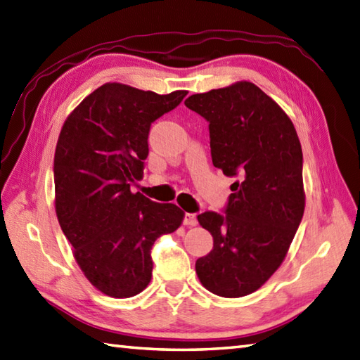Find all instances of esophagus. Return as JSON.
<instances>
[{
  "label": "esophagus",
  "instance_id": "34e87169",
  "mask_svg": "<svg viewBox=\"0 0 360 360\" xmlns=\"http://www.w3.org/2000/svg\"><path fill=\"white\" fill-rule=\"evenodd\" d=\"M183 223L188 226H195L197 225V215L193 212H185V217H183Z\"/></svg>",
  "mask_w": 360,
  "mask_h": 360
}]
</instances>
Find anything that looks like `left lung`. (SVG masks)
<instances>
[{
  "label": "left lung",
  "instance_id": "left-lung-1",
  "mask_svg": "<svg viewBox=\"0 0 360 360\" xmlns=\"http://www.w3.org/2000/svg\"><path fill=\"white\" fill-rule=\"evenodd\" d=\"M185 105L210 123L212 165L236 179L223 212L197 215L214 238L197 276L207 291L242 297L281 266L302 221L300 141L281 106L250 82L191 95Z\"/></svg>",
  "mask_w": 360,
  "mask_h": 360
}]
</instances>
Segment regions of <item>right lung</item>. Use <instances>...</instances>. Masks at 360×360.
I'll list each match as a JSON object with an SVG mask.
<instances>
[{"mask_svg": "<svg viewBox=\"0 0 360 360\" xmlns=\"http://www.w3.org/2000/svg\"><path fill=\"white\" fill-rule=\"evenodd\" d=\"M186 94L106 83L63 124L53 158L57 217L84 276L110 297L146 288L154 242L181 225L179 206L132 194L131 186L143 179L150 124Z\"/></svg>", "mask_w": 360, "mask_h": 360, "instance_id": "1", "label": "right lung"}]
</instances>
